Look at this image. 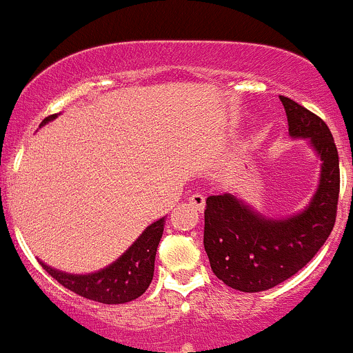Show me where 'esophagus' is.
Segmentation results:
<instances>
[{"label":"esophagus","mask_w":353,"mask_h":353,"mask_svg":"<svg viewBox=\"0 0 353 353\" xmlns=\"http://www.w3.org/2000/svg\"><path fill=\"white\" fill-rule=\"evenodd\" d=\"M188 201H190V204L194 205V208L197 209V211H204V208H205V199H204V195H202V194H194V195H190V199H188Z\"/></svg>","instance_id":"esophagus-1"}]
</instances>
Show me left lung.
I'll list each match as a JSON object with an SVG mask.
<instances>
[{
	"mask_svg": "<svg viewBox=\"0 0 353 353\" xmlns=\"http://www.w3.org/2000/svg\"><path fill=\"white\" fill-rule=\"evenodd\" d=\"M292 139H309L321 158V176L309 205L283 219L266 218L236 195H209L204 249L211 270L235 290L264 292L299 273L324 245L334 226L340 163L327 125L290 97L280 96Z\"/></svg>",
	"mask_w": 353,
	"mask_h": 353,
	"instance_id": "obj_1",
	"label": "left lung"
}]
</instances>
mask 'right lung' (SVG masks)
Returning <instances> with one entry per match:
<instances>
[{
	"instance_id": "add662e5",
	"label": "right lung",
	"mask_w": 353,
	"mask_h": 353,
	"mask_svg": "<svg viewBox=\"0 0 353 353\" xmlns=\"http://www.w3.org/2000/svg\"><path fill=\"white\" fill-rule=\"evenodd\" d=\"M57 114L44 118L41 125L54 120ZM165 230V218L158 219L142 232V235L104 270L89 274H68L48 264L41 266L68 290L101 303H125L139 299L149 288L154 274V259L159 240Z\"/></svg>"
}]
</instances>
